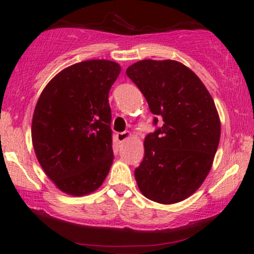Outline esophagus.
<instances>
[{"instance_id":"34e87169","label":"esophagus","mask_w":254,"mask_h":254,"mask_svg":"<svg viewBox=\"0 0 254 254\" xmlns=\"http://www.w3.org/2000/svg\"><path fill=\"white\" fill-rule=\"evenodd\" d=\"M129 137H131V133H130V131H128V130L117 134V138H118V141H119V142H125L126 140H128Z\"/></svg>"}]
</instances>
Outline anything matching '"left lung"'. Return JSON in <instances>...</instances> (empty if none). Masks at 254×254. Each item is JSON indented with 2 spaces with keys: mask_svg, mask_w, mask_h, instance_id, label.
I'll return each instance as SVG.
<instances>
[{
  "mask_svg": "<svg viewBox=\"0 0 254 254\" xmlns=\"http://www.w3.org/2000/svg\"><path fill=\"white\" fill-rule=\"evenodd\" d=\"M126 74L150 112L163 119V126L144 138L143 161L135 170L138 190L155 202H180L202 185L220 143L213 97L195 72L175 60H142Z\"/></svg>",
  "mask_w": 254,
  "mask_h": 254,
  "instance_id": "8db88e82",
  "label": "left lung"
}]
</instances>
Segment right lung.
Returning a JSON list of instances; mask_svg holds the SVG:
<instances>
[{
    "mask_svg": "<svg viewBox=\"0 0 254 254\" xmlns=\"http://www.w3.org/2000/svg\"><path fill=\"white\" fill-rule=\"evenodd\" d=\"M121 71L110 60L64 68L48 82L32 118L37 159L59 190L72 196L95 192L113 163L109 92Z\"/></svg>",
    "mask_w": 254,
    "mask_h": 254,
    "instance_id": "1",
    "label": "right lung"
}]
</instances>
